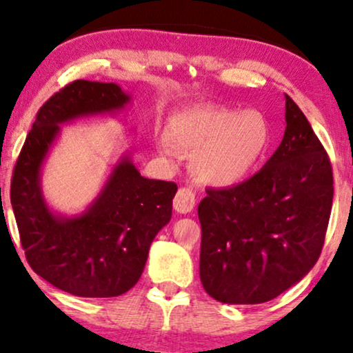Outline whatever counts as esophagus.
I'll list each match as a JSON object with an SVG mask.
<instances>
[{"label": "esophagus", "mask_w": 353, "mask_h": 353, "mask_svg": "<svg viewBox=\"0 0 353 353\" xmlns=\"http://www.w3.org/2000/svg\"><path fill=\"white\" fill-rule=\"evenodd\" d=\"M194 204L196 194L190 190V188H181V190H178L175 199H173V209H175L178 214H190V212L194 209Z\"/></svg>", "instance_id": "34e87169"}]
</instances>
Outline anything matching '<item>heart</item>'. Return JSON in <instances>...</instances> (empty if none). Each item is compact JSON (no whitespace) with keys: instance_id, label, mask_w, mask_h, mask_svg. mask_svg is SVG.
I'll return each instance as SVG.
<instances>
[{"instance_id":"b5f03b06","label":"heart","mask_w":353,"mask_h":353,"mask_svg":"<svg viewBox=\"0 0 353 353\" xmlns=\"http://www.w3.org/2000/svg\"><path fill=\"white\" fill-rule=\"evenodd\" d=\"M175 146L196 154L194 172L214 186L244 181L262 161L270 127L259 110L201 104L173 115L167 128Z\"/></svg>"}]
</instances>
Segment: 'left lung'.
<instances>
[{"mask_svg": "<svg viewBox=\"0 0 353 353\" xmlns=\"http://www.w3.org/2000/svg\"><path fill=\"white\" fill-rule=\"evenodd\" d=\"M268 162L239 185L207 190L199 274L215 301L252 305L278 297L313 268L332 207L330 159L297 104Z\"/></svg>", "mask_w": 353, "mask_h": 353, "instance_id": "left-lung-1", "label": "left lung"}]
</instances>
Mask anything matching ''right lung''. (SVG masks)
Here are the masks:
<instances>
[{"label":"right lung","mask_w":353,"mask_h":353,"mask_svg":"<svg viewBox=\"0 0 353 353\" xmlns=\"http://www.w3.org/2000/svg\"><path fill=\"white\" fill-rule=\"evenodd\" d=\"M132 103L117 83L77 80L38 110L14 167L11 204L22 248L33 272L79 297H117L141 276L149 248L172 219L176 185L149 180L123 152L98 196L83 212L52 210L41 170L62 125L114 117Z\"/></svg>","instance_id":"obj_1"}]
</instances>
